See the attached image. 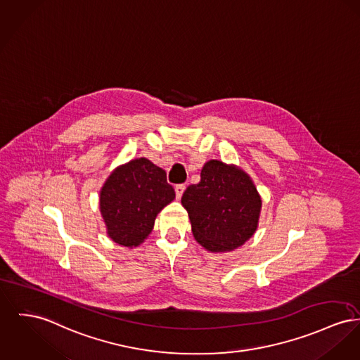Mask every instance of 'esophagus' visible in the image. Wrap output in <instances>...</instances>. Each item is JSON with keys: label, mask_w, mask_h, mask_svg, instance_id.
<instances>
[{"label": "esophagus", "mask_w": 360, "mask_h": 360, "mask_svg": "<svg viewBox=\"0 0 360 360\" xmlns=\"http://www.w3.org/2000/svg\"><path fill=\"white\" fill-rule=\"evenodd\" d=\"M185 189H186V186H185L184 184H181V185H176V186H175V194H176V200H181V197H182V194H184Z\"/></svg>", "instance_id": "esophagus-1"}]
</instances>
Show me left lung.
Listing matches in <instances>:
<instances>
[{
  "mask_svg": "<svg viewBox=\"0 0 360 360\" xmlns=\"http://www.w3.org/2000/svg\"><path fill=\"white\" fill-rule=\"evenodd\" d=\"M181 202L195 240L212 253L231 252L250 239L262 205L250 176L220 160L204 165L201 181L188 186Z\"/></svg>",
  "mask_w": 360,
  "mask_h": 360,
  "instance_id": "1",
  "label": "left lung"
}]
</instances>
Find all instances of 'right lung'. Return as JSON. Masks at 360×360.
I'll list each match as a JSON object with an SVG mask.
<instances>
[{
	"label": "right lung",
	"mask_w": 360,
	"mask_h": 360,
	"mask_svg": "<svg viewBox=\"0 0 360 360\" xmlns=\"http://www.w3.org/2000/svg\"><path fill=\"white\" fill-rule=\"evenodd\" d=\"M175 198L166 171L146 158L114 169L101 191V213L107 235L118 245L136 248L148 236L158 213Z\"/></svg>",
	"instance_id": "right-lung-1"
}]
</instances>
